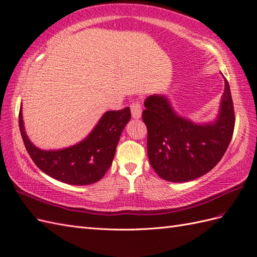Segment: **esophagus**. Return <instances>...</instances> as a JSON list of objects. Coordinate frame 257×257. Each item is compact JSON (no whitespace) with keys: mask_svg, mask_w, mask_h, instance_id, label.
<instances>
[{"mask_svg":"<svg viewBox=\"0 0 257 257\" xmlns=\"http://www.w3.org/2000/svg\"><path fill=\"white\" fill-rule=\"evenodd\" d=\"M130 110H131V115L135 119H139L141 117L142 114V108H141V104L140 101L136 100L133 101V103L130 104Z\"/></svg>","mask_w":257,"mask_h":257,"instance_id":"obj_1","label":"esophagus"}]
</instances>
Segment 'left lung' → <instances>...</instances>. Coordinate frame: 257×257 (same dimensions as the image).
Here are the masks:
<instances>
[{
  "instance_id": "obj_1",
  "label": "left lung",
  "mask_w": 257,
  "mask_h": 257,
  "mask_svg": "<svg viewBox=\"0 0 257 257\" xmlns=\"http://www.w3.org/2000/svg\"><path fill=\"white\" fill-rule=\"evenodd\" d=\"M142 120L148 129V157L157 174L169 182L193 181L212 170L228 149L234 131V107L229 83L217 120L197 124L178 116L164 95L145 100Z\"/></svg>"
}]
</instances>
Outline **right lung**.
<instances>
[{
  "label": "right lung",
  "mask_w": 257,
  "mask_h": 257,
  "mask_svg": "<svg viewBox=\"0 0 257 257\" xmlns=\"http://www.w3.org/2000/svg\"><path fill=\"white\" fill-rule=\"evenodd\" d=\"M130 117L129 107L107 111L84 140L55 151L41 150L28 139L24 128L22 107L19 122L29 157L41 171L65 184L89 185L99 181L110 168L119 138Z\"/></svg>",
  "instance_id": "1"
}]
</instances>
